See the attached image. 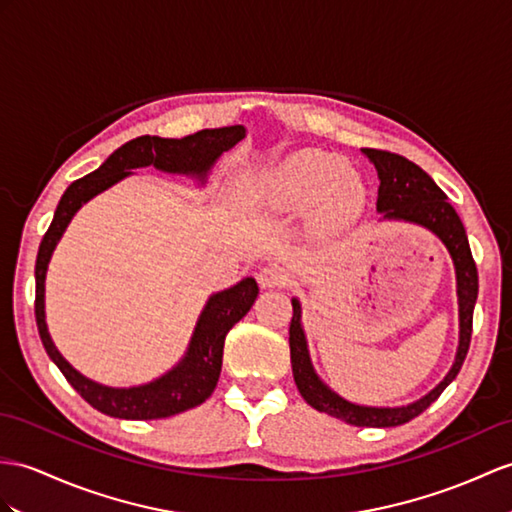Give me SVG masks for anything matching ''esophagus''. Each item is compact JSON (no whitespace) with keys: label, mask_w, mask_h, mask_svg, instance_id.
Listing matches in <instances>:
<instances>
[{"label":"esophagus","mask_w":512,"mask_h":512,"mask_svg":"<svg viewBox=\"0 0 512 512\" xmlns=\"http://www.w3.org/2000/svg\"><path fill=\"white\" fill-rule=\"evenodd\" d=\"M286 282H289V276L278 265H267L258 271V284L263 289H278V286H286Z\"/></svg>","instance_id":"esophagus-1"}]
</instances>
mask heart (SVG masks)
<instances>
[{"mask_svg": "<svg viewBox=\"0 0 512 512\" xmlns=\"http://www.w3.org/2000/svg\"><path fill=\"white\" fill-rule=\"evenodd\" d=\"M245 195L269 213H308L315 234H334L363 217L369 189L347 162L321 149H299L278 165L247 178Z\"/></svg>", "mask_w": 512, "mask_h": 512, "instance_id": "heart-1", "label": "heart"}]
</instances>
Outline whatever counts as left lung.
I'll use <instances>...</instances> for the list:
<instances>
[{"label": "left lung", "mask_w": 512, "mask_h": 512, "mask_svg": "<svg viewBox=\"0 0 512 512\" xmlns=\"http://www.w3.org/2000/svg\"><path fill=\"white\" fill-rule=\"evenodd\" d=\"M360 152L369 158L371 165L378 171V221H402L428 230L445 245L447 254L452 258L458 297V347L454 363L450 371L445 373V378L430 393L410 404L365 406L345 400V397L330 389L317 373L313 358H310L306 330L302 323V302L293 297V319L289 328L291 367L297 391L302 393L306 404L319 410V413L341 419L350 423V426L393 428L421 415L450 386V382L458 376L460 367H463L471 341L473 306H476L478 299V269L476 263H473L463 221L456 215L454 206L447 202V195L436 186L426 171L404 156L382 152V149L363 147Z\"/></svg>", "instance_id": "8db88e82"}]
</instances>
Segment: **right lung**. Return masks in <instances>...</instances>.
I'll list each match as a JSON object with an SVG mask.
<instances>
[{
    "instance_id": "add662e5",
    "label": "right lung",
    "mask_w": 512,
    "mask_h": 512,
    "mask_svg": "<svg viewBox=\"0 0 512 512\" xmlns=\"http://www.w3.org/2000/svg\"><path fill=\"white\" fill-rule=\"evenodd\" d=\"M247 130L243 126H228L215 130H199L184 139H160V136H139L126 145L115 149L102 167L95 169L69 184L65 195L60 197L52 226L45 232L39 256H36L34 278H36V328L47 356L62 371V376L76 389L86 402L99 413L117 419H165L184 413L206 402L213 395L223 360V343L234 323H239L258 297V284L254 278H243L230 289L213 293L204 304L202 313L186 345L184 356L162 376L152 382L136 386H106L86 378L73 367L69 360L58 352L45 321V278L47 267L62 234L69 228L71 219L78 210L91 202L99 193L108 191L123 178L134 176V169L154 167L165 173L189 176L199 186H206L210 171L223 152H228L236 143L245 139Z\"/></svg>"
}]
</instances>
